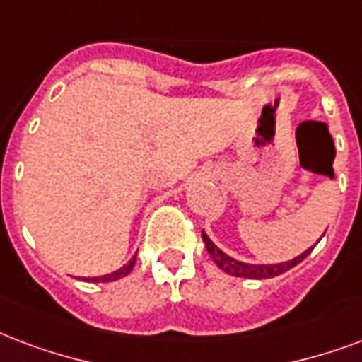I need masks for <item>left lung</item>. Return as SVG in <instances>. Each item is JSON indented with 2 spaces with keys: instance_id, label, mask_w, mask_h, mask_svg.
<instances>
[{
  "instance_id": "1",
  "label": "left lung",
  "mask_w": 362,
  "mask_h": 362,
  "mask_svg": "<svg viewBox=\"0 0 362 362\" xmlns=\"http://www.w3.org/2000/svg\"><path fill=\"white\" fill-rule=\"evenodd\" d=\"M203 243H205L209 255H211V258L220 269H224L226 273H230L233 277H245V279H272V277H277L281 273L288 272V269H292L294 266H298V264L313 250V247H315V245H313V247L308 248L305 252H302V255L296 256V258H292V260L288 262H281V264H245V262L235 260V258H231V256H228L226 252H222V250L209 239V235H206L205 231H203Z\"/></svg>"
}]
</instances>
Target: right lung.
Instances as JSON below:
<instances>
[{"label":"right lung","mask_w":362,"mask_h":362,"mask_svg":"<svg viewBox=\"0 0 362 362\" xmlns=\"http://www.w3.org/2000/svg\"><path fill=\"white\" fill-rule=\"evenodd\" d=\"M134 262H136V256H132V260L129 262L127 266L119 267L117 272L107 273V275H100V277H89V279L85 281H89V283H112V281H117L121 279V277H127V275L131 273L132 267H134Z\"/></svg>","instance_id":"add662e5"}]
</instances>
